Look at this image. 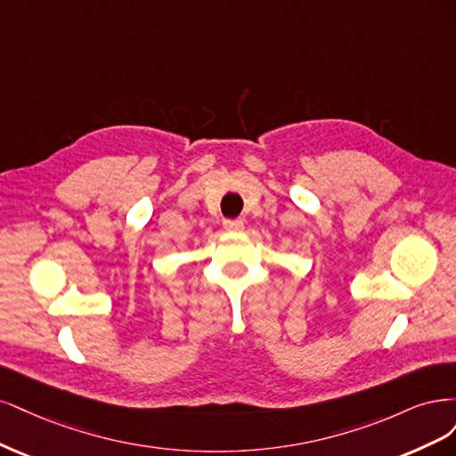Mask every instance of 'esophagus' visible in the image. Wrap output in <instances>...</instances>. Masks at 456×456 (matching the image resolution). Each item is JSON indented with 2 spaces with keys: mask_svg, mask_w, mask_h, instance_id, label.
Instances as JSON below:
<instances>
[{
  "mask_svg": "<svg viewBox=\"0 0 456 456\" xmlns=\"http://www.w3.org/2000/svg\"><path fill=\"white\" fill-rule=\"evenodd\" d=\"M224 227L231 232H239V231L244 229V222H242V219H225Z\"/></svg>",
  "mask_w": 456,
  "mask_h": 456,
  "instance_id": "34e87169",
  "label": "esophagus"
}]
</instances>
